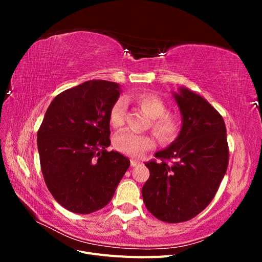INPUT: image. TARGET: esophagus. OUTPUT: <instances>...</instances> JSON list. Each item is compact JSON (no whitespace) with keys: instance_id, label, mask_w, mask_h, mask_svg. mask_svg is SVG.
<instances>
[{"instance_id":"34e87169","label":"esophagus","mask_w":262,"mask_h":262,"mask_svg":"<svg viewBox=\"0 0 262 262\" xmlns=\"http://www.w3.org/2000/svg\"><path fill=\"white\" fill-rule=\"evenodd\" d=\"M139 163L140 162L137 161V160H131V166H132V167H134V166H137Z\"/></svg>"}]
</instances>
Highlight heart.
Instances as JSON below:
<instances>
[{
	"label": "heart",
	"mask_w": 262,
	"mask_h": 262,
	"mask_svg": "<svg viewBox=\"0 0 262 262\" xmlns=\"http://www.w3.org/2000/svg\"><path fill=\"white\" fill-rule=\"evenodd\" d=\"M141 108L152 118V129L156 137L163 142H171L177 138L180 131V122L176 115L166 112L165 101L153 93H143L138 97ZM126 101L119 98L110 109L109 120L115 128H120L124 123ZM155 144L154 139L147 134L132 131H122L114 138L115 148L124 155L138 157Z\"/></svg>",
	"instance_id": "heart-1"
}]
</instances>
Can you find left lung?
I'll return each instance as SVG.
<instances>
[{
    "label": "left lung",
    "instance_id": "1",
    "mask_svg": "<svg viewBox=\"0 0 262 262\" xmlns=\"http://www.w3.org/2000/svg\"><path fill=\"white\" fill-rule=\"evenodd\" d=\"M182 116L178 138L145 163L149 178L142 188L146 209L167 223L193 219L213 200L228 165L225 122L199 95L173 94Z\"/></svg>",
    "mask_w": 262,
    "mask_h": 262
}]
</instances>
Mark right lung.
<instances>
[{
  "instance_id": "1",
  "label": "right lung",
  "mask_w": 262,
  "mask_h": 262,
  "mask_svg": "<svg viewBox=\"0 0 262 262\" xmlns=\"http://www.w3.org/2000/svg\"><path fill=\"white\" fill-rule=\"evenodd\" d=\"M117 83L93 80L60 93L37 133L43 179L63 208L80 214L110 202L129 158L110 145L109 114L120 96Z\"/></svg>"
}]
</instances>
